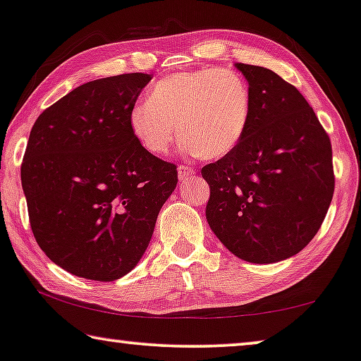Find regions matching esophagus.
Masks as SVG:
<instances>
[{
    "label": "esophagus",
    "mask_w": 361,
    "mask_h": 361,
    "mask_svg": "<svg viewBox=\"0 0 361 361\" xmlns=\"http://www.w3.org/2000/svg\"><path fill=\"white\" fill-rule=\"evenodd\" d=\"M192 175H195V169H192V166H190V165H178V178L181 181L191 178Z\"/></svg>",
    "instance_id": "obj_1"
}]
</instances>
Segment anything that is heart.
I'll return each mask as SVG.
<instances>
[{"label": "heart", "instance_id": "heart-1", "mask_svg": "<svg viewBox=\"0 0 361 361\" xmlns=\"http://www.w3.org/2000/svg\"><path fill=\"white\" fill-rule=\"evenodd\" d=\"M251 118L246 79L228 68L173 73L157 80L147 100L129 110V128L144 150L165 155L180 141L188 152L220 159L238 146Z\"/></svg>", "mask_w": 361, "mask_h": 361}]
</instances>
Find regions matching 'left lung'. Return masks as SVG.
I'll return each instance as SVG.
<instances>
[{
  "instance_id": "1",
  "label": "left lung",
  "mask_w": 361,
  "mask_h": 361,
  "mask_svg": "<svg viewBox=\"0 0 361 361\" xmlns=\"http://www.w3.org/2000/svg\"><path fill=\"white\" fill-rule=\"evenodd\" d=\"M251 118L232 152L202 166L206 217L240 259L269 264L295 256L321 228L334 195L329 134L300 90L271 69L238 63Z\"/></svg>"
}]
</instances>
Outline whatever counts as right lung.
<instances>
[{
  "label": "right lung",
  "instance_id": "1",
  "mask_svg": "<svg viewBox=\"0 0 361 361\" xmlns=\"http://www.w3.org/2000/svg\"><path fill=\"white\" fill-rule=\"evenodd\" d=\"M150 79L90 80L32 126L20 165L32 233L78 277L111 282L131 271L178 183L176 165L144 150L129 128V110Z\"/></svg>",
  "mask_w": 361,
  "mask_h": 361
}]
</instances>
